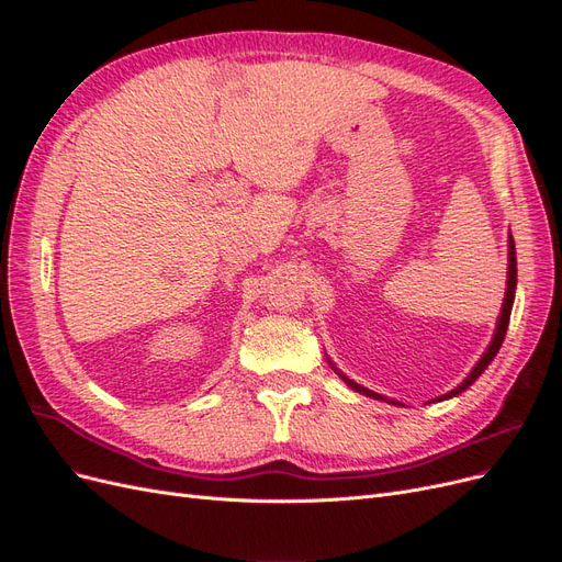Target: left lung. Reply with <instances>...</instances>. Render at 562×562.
Masks as SVG:
<instances>
[{
  "label": "left lung",
  "mask_w": 562,
  "mask_h": 562,
  "mask_svg": "<svg viewBox=\"0 0 562 562\" xmlns=\"http://www.w3.org/2000/svg\"><path fill=\"white\" fill-rule=\"evenodd\" d=\"M518 277V269H516V244H514V236H512V232H508V269H506V293H504V302H502V314L497 316V326H495V335H492V339H490V345H487V349L483 351V356L479 359V363H475L473 368H471V372L469 375L464 378V382L462 384H457L452 391H448V394H443V396H438V398H434V401H429V403H438V401H448V398H454V396H459L462 394V391H467L475 380H479L483 372H485V368L495 361V356H497V351H499V347H502V342H504V335H506V328H508V318H512V310H514V297H516V279ZM328 363H330V368L337 372L339 375V380H342L349 389H353V391H359V394H363V396H368V398H375V401H384V403H389V405H403L401 401H394V398H386V396H382V394H378V391H372V389H366V386H361L359 382H353V380H349L342 370H337V366L328 359Z\"/></svg>",
  "instance_id": "8db88e82"
}]
</instances>
